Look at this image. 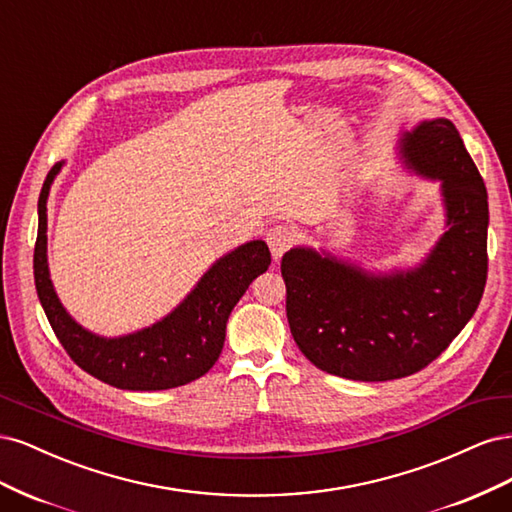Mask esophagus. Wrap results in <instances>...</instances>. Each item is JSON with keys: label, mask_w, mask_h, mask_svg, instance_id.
<instances>
[{"label": "esophagus", "mask_w": 512, "mask_h": 512, "mask_svg": "<svg viewBox=\"0 0 512 512\" xmlns=\"http://www.w3.org/2000/svg\"><path fill=\"white\" fill-rule=\"evenodd\" d=\"M294 241V232L288 226H273L267 232V243L271 247V254L275 260H280L284 256V252L292 245Z\"/></svg>", "instance_id": "esophagus-1"}]
</instances>
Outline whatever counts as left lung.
I'll return each mask as SVG.
<instances>
[{
	"mask_svg": "<svg viewBox=\"0 0 512 512\" xmlns=\"http://www.w3.org/2000/svg\"><path fill=\"white\" fill-rule=\"evenodd\" d=\"M401 160L438 179L446 232L414 269L371 273L312 247L282 258L286 316L299 350L327 374L384 382L427 367L466 327L487 282L483 177L448 119L399 138Z\"/></svg>",
	"mask_w": 512,
	"mask_h": 512,
	"instance_id": "8db88e82",
	"label": "left lung"
}]
</instances>
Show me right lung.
Listing matches in <instances>:
<instances>
[{"label": "right lung", "instance_id": "add662e5", "mask_svg": "<svg viewBox=\"0 0 512 512\" xmlns=\"http://www.w3.org/2000/svg\"><path fill=\"white\" fill-rule=\"evenodd\" d=\"M61 166L64 162H57L42 185L34 250L38 299L59 344L87 374L126 391L175 389L205 376L224 348L232 307L271 265L267 243H243L215 260L188 297L160 322L130 335L100 337L83 329L59 303L46 262V200Z\"/></svg>", "mask_w": 512, "mask_h": 512}]
</instances>
